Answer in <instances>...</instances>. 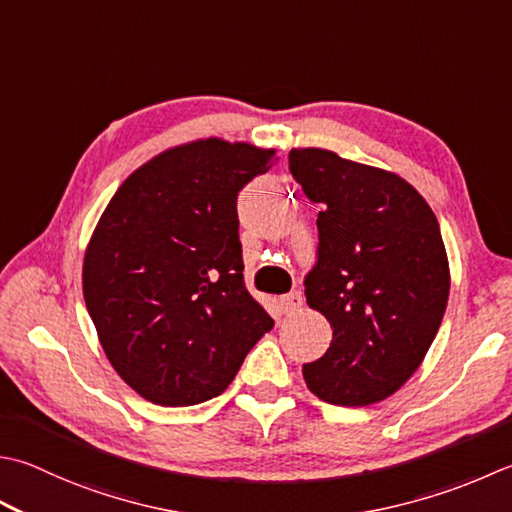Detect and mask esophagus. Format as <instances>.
Wrapping results in <instances>:
<instances>
[{"label":"esophagus","instance_id":"1","mask_svg":"<svg viewBox=\"0 0 512 512\" xmlns=\"http://www.w3.org/2000/svg\"><path fill=\"white\" fill-rule=\"evenodd\" d=\"M279 304H282V310L286 315H293L297 313L299 308L304 306V299H302V293H297V290H293V293L284 295L282 299H279Z\"/></svg>","mask_w":512,"mask_h":512}]
</instances>
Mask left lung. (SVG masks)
<instances>
[{
	"label": "left lung",
	"instance_id": "left-lung-1",
	"mask_svg": "<svg viewBox=\"0 0 512 512\" xmlns=\"http://www.w3.org/2000/svg\"><path fill=\"white\" fill-rule=\"evenodd\" d=\"M288 168L319 204L317 259L306 304L333 342L304 364L313 395L368 406L402 388L444 319L450 273L437 217L402 177L322 148H293Z\"/></svg>",
	"mask_w": 512,
	"mask_h": 512
}]
</instances>
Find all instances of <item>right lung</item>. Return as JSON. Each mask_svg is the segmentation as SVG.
<instances>
[{"mask_svg":"<svg viewBox=\"0 0 512 512\" xmlns=\"http://www.w3.org/2000/svg\"><path fill=\"white\" fill-rule=\"evenodd\" d=\"M273 150L199 139L119 186L84 257V299L108 362L159 406L222 395L273 319L244 284L237 195Z\"/></svg>","mask_w":512,"mask_h":512,"instance_id":"right-lung-1","label":"right lung"}]
</instances>
